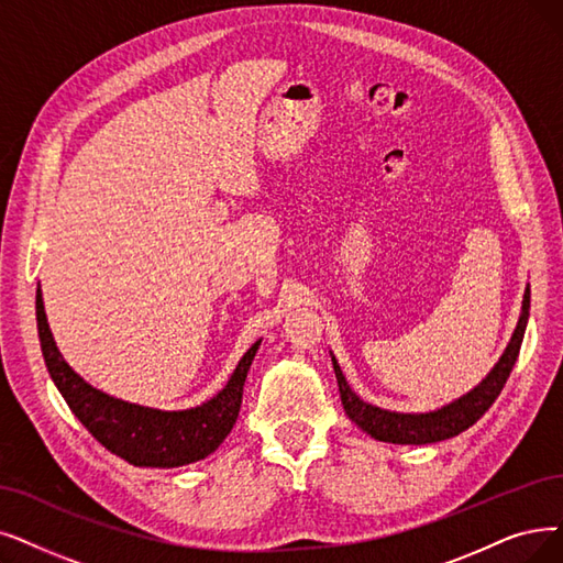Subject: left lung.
I'll return each mask as SVG.
<instances>
[{"instance_id": "obj_1", "label": "left lung", "mask_w": 563, "mask_h": 563, "mask_svg": "<svg viewBox=\"0 0 563 563\" xmlns=\"http://www.w3.org/2000/svg\"><path fill=\"white\" fill-rule=\"evenodd\" d=\"M529 300H531V294L527 288L525 302H522V317L517 321L512 340L483 384L471 390L468 395H464L462 399L448 404V407L432 413H418V416L390 413V411L372 407V404H365L346 386V378L340 365H336V360L332 357L336 386H340V397H342L346 416L360 427V430H365L376 441H388V443H416V445L434 443V441L457 437L460 432L468 430V427L492 407L494 399L499 397V393L506 386L515 360L520 355L522 336L529 319Z\"/></svg>"}]
</instances>
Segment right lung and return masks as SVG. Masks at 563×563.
<instances>
[{"label": "right lung", "instance_id": "obj_1", "mask_svg": "<svg viewBox=\"0 0 563 563\" xmlns=\"http://www.w3.org/2000/svg\"><path fill=\"white\" fill-rule=\"evenodd\" d=\"M36 325L43 360H46V367L69 409L106 451L115 453L133 466H185L214 453L238 420L244 378L258 351L256 342L238 363L227 388L206 401L203 407L189 411H156L103 395L85 384L64 363L51 334L38 288Z\"/></svg>", "mask_w": 563, "mask_h": 563}]
</instances>
